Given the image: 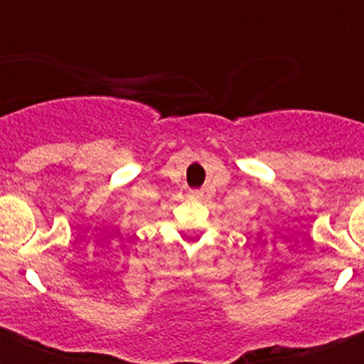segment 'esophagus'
<instances>
[{
    "instance_id": "1",
    "label": "esophagus",
    "mask_w": 364,
    "mask_h": 364,
    "mask_svg": "<svg viewBox=\"0 0 364 364\" xmlns=\"http://www.w3.org/2000/svg\"><path fill=\"white\" fill-rule=\"evenodd\" d=\"M191 196H194V198H202V196H204V193H202V191H191Z\"/></svg>"
}]
</instances>
